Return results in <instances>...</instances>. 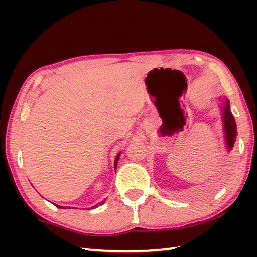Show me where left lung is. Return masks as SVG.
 <instances>
[{"mask_svg":"<svg viewBox=\"0 0 257 257\" xmlns=\"http://www.w3.org/2000/svg\"><path fill=\"white\" fill-rule=\"evenodd\" d=\"M223 124H224V132H225V141H227L228 149L231 150L234 144V139H236L237 128H236V122H234V119L231 114V111H230V103L228 99L224 102V107H223Z\"/></svg>","mask_w":257,"mask_h":257,"instance_id":"8db88e82","label":"left lung"}]
</instances>
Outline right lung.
<instances>
[{"label":"right lung","instance_id":"right-lung-1","mask_svg":"<svg viewBox=\"0 0 257 257\" xmlns=\"http://www.w3.org/2000/svg\"><path fill=\"white\" fill-rule=\"evenodd\" d=\"M120 155V154H119ZM119 155L118 156H116V159H115V163H114V168H116V163H118V160H119ZM104 203V201L102 202V204ZM97 205H98V204H97ZM97 205H95V206H97ZM56 206H58V205H56ZM94 206V207H95ZM58 207H61V206H58ZM61 208H63V207H61ZM64 208H68V207H64Z\"/></svg>","mask_w":257,"mask_h":257}]
</instances>
